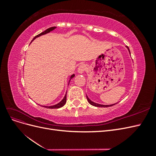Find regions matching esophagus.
Masks as SVG:
<instances>
[{"instance_id": "esophagus-1", "label": "esophagus", "mask_w": 156, "mask_h": 156, "mask_svg": "<svg viewBox=\"0 0 156 156\" xmlns=\"http://www.w3.org/2000/svg\"><path fill=\"white\" fill-rule=\"evenodd\" d=\"M87 69V66L86 64H81L78 68V72L79 73H83L85 72Z\"/></svg>"}]
</instances>
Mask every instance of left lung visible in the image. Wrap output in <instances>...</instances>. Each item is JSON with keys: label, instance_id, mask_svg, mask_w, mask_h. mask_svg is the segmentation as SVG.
<instances>
[{"label": "left lung", "instance_id": "1", "mask_svg": "<svg viewBox=\"0 0 156 156\" xmlns=\"http://www.w3.org/2000/svg\"><path fill=\"white\" fill-rule=\"evenodd\" d=\"M127 49H128V51H129V54L131 55L130 51H129V49L128 47H127ZM87 100H88V103H90V104L93 105V106L98 107H111V106L114 105H115V104H116V103H115V104H112V105H101V104H99V103H94V102L92 101L88 98V97L87 96Z\"/></svg>", "mask_w": 156, "mask_h": 156}]
</instances>
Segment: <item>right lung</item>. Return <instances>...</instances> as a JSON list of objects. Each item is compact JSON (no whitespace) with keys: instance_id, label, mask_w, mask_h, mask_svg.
Listing matches in <instances>:
<instances>
[{"instance_id":"1","label":"right lung","mask_w":156,"mask_h":156,"mask_svg":"<svg viewBox=\"0 0 156 156\" xmlns=\"http://www.w3.org/2000/svg\"><path fill=\"white\" fill-rule=\"evenodd\" d=\"M56 27H50V28H49V29H48L47 30H45V31H44L43 32H41V33H40V34H39L38 35H37V36H36L34 38H33V40H32V41L34 40H35L36 37H40V36H42V35H44V34H48V33H49V32H50L51 31H52V30H53L54 29H56ZM31 41V42H32ZM75 77V74H73V75H71V77H70V78H69V81H70V80L72 79L73 77ZM66 95H65V96L64 97V98L62 99V100L60 102H59L58 103H57V104H56V105H52V106H43V107H45V108H60V107H63L65 104H66Z\"/></svg>"}]
</instances>
